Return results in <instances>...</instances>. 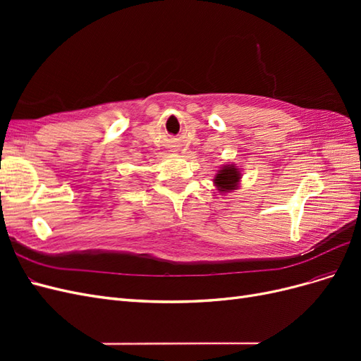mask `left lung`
I'll use <instances>...</instances> for the list:
<instances>
[{
    "label": "left lung",
    "mask_w": 361,
    "mask_h": 361,
    "mask_svg": "<svg viewBox=\"0 0 361 361\" xmlns=\"http://www.w3.org/2000/svg\"><path fill=\"white\" fill-rule=\"evenodd\" d=\"M241 176V170L235 164H228V166H223L218 170L214 178V183L220 192H231L239 187Z\"/></svg>",
    "instance_id": "left-lung-1"
}]
</instances>
